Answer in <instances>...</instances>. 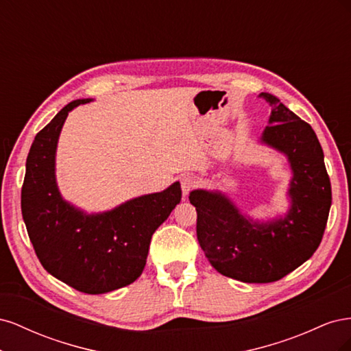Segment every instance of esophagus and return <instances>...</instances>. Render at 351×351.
<instances>
[{
  "mask_svg": "<svg viewBox=\"0 0 351 351\" xmlns=\"http://www.w3.org/2000/svg\"><path fill=\"white\" fill-rule=\"evenodd\" d=\"M197 184H199V182H197V178L195 176H192V174L183 176L182 177V192H183V195L184 196L189 195L190 190H193L195 187H197Z\"/></svg>",
  "mask_w": 351,
  "mask_h": 351,
  "instance_id": "34e87169",
  "label": "esophagus"
}]
</instances>
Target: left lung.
<instances>
[{"mask_svg": "<svg viewBox=\"0 0 351 351\" xmlns=\"http://www.w3.org/2000/svg\"><path fill=\"white\" fill-rule=\"evenodd\" d=\"M272 107L259 143L289 161L290 208L268 221L253 219L221 190L197 189V240L219 274L243 282H274L309 259L321 244L331 208V183L324 151L312 127L277 97L262 92Z\"/></svg>", "mask_w": 351, "mask_h": 351, "instance_id": "8db88e82", "label": "left lung"}]
</instances>
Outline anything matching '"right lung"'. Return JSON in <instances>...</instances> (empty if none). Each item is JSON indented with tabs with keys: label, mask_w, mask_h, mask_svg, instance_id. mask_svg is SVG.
<instances>
[{
	"label": "right lung",
	"mask_w": 351,
	"mask_h": 351,
	"mask_svg": "<svg viewBox=\"0 0 351 351\" xmlns=\"http://www.w3.org/2000/svg\"><path fill=\"white\" fill-rule=\"evenodd\" d=\"M90 101L70 102L36 134L26 159L22 214L36 256L52 277L82 293L104 294L141 277L152 234L180 204L182 189L176 182L97 214L62 197L56 177L60 133L69 112Z\"/></svg>",
	"instance_id": "obj_1"
}]
</instances>
